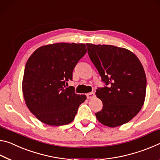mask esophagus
<instances>
[{
  "instance_id": "1",
  "label": "esophagus",
  "mask_w": 160,
  "mask_h": 160,
  "mask_svg": "<svg viewBox=\"0 0 160 160\" xmlns=\"http://www.w3.org/2000/svg\"><path fill=\"white\" fill-rule=\"evenodd\" d=\"M94 96H95V93H94L93 92H91V93H88L86 94V97H87L88 99L93 98Z\"/></svg>"
}]
</instances>
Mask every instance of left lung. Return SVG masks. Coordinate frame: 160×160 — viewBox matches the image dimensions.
<instances>
[{
    "label": "left lung",
    "mask_w": 160,
    "mask_h": 160,
    "mask_svg": "<svg viewBox=\"0 0 160 160\" xmlns=\"http://www.w3.org/2000/svg\"><path fill=\"white\" fill-rule=\"evenodd\" d=\"M88 54L106 86L96 90L103 108L96 113L104 125L127 123L142 108L147 80L139 59L127 49L106 44H86Z\"/></svg>",
    "instance_id": "1"
}]
</instances>
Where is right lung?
Masks as SVG:
<instances>
[{"mask_svg": "<svg viewBox=\"0 0 160 160\" xmlns=\"http://www.w3.org/2000/svg\"><path fill=\"white\" fill-rule=\"evenodd\" d=\"M86 53L84 44L54 43L42 46L26 63L22 93L26 106L41 122L59 126L74 119L86 95L66 88L74 67Z\"/></svg>", "mask_w": 160, "mask_h": 160, "instance_id": "right-lung-1", "label": "right lung"}]
</instances>
